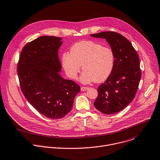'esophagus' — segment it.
Instances as JSON below:
<instances>
[{
	"instance_id": "obj_1",
	"label": "esophagus",
	"mask_w": 160,
	"mask_h": 160,
	"mask_svg": "<svg viewBox=\"0 0 160 160\" xmlns=\"http://www.w3.org/2000/svg\"><path fill=\"white\" fill-rule=\"evenodd\" d=\"M88 89V87H81V91L83 92V91H85L87 90Z\"/></svg>"
}]
</instances>
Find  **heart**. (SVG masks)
I'll return each mask as SVG.
<instances>
[{"label":"heart","mask_w":160,"mask_h":160,"mask_svg":"<svg viewBox=\"0 0 160 160\" xmlns=\"http://www.w3.org/2000/svg\"><path fill=\"white\" fill-rule=\"evenodd\" d=\"M62 62L69 78L75 79L82 65L83 72L80 77L82 83L102 82L112 73L115 56L109 47L93 41H82L72 46L70 53H63Z\"/></svg>","instance_id":"b5f03b06"}]
</instances>
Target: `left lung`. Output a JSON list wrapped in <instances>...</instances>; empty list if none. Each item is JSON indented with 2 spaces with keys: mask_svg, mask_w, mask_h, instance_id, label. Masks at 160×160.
I'll list each match as a JSON object with an SVG mask.
<instances>
[{
  "mask_svg": "<svg viewBox=\"0 0 160 160\" xmlns=\"http://www.w3.org/2000/svg\"><path fill=\"white\" fill-rule=\"evenodd\" d=\"M91 36L105 39L112 49L114 67L111 75L97 88L95 108L105 114H113L132 101L141 77L139 58L131 42L121 34L104 31Z\"/></svg>",
  "mask_w": 160,
  "mask_h": 160,
  "instance_id": "8db88e82",
  "label": "left lung"
}]
</instances>
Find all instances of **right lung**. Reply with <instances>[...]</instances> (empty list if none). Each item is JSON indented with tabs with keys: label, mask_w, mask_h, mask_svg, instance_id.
I'll return each mask as SVG.
<instances>
[{
	"label": "right lung",
	"mask_w": 160,
	"mask_h": 160,
	"mask_svg": "<svg viewBox=\"0 0 160 160\" xmlns=\"http://www.w3.org/2000/svg\"><path fill=\"white\" fill-rule=\"evenodd\" d=\"M62 38L42 36L23 48L18 64L21 89L28 101L45 117L64 118L73 108L80 87L60 75L58 49Z\"/></svg>",
	"instance_id": "obj_1"
}]
</instances>
